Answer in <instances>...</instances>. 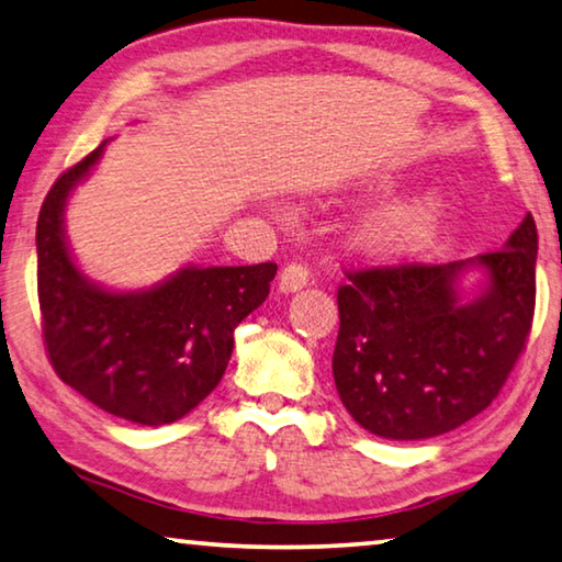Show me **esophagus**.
I'll return each instance as SVG.
<instances>
[{
	"mask_svg": "<svg viewBox=\"0 0 562 562\" xmlns=\"http://www.w3.org/2000/svg\"><path fill=\"white\" fill-rule=\"evenodd\" d=\"M310 282V270L300 262H290L280 274V290L282 292H297Z\"/></svg>",
	"mask_w": 562,
	"mask_h": 562,
	"instance_id": "1",
	"label": "esophagus"
}]
</instances>
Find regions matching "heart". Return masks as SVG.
<instances>
[{"mask_svg": "<svg viewBox=\"0 0 562 562\" xmlns=\"http://www.w3.org/2000/svg\"><path fill=\"white\" fill-rule=\"evenodd\" d=\"M440 217L442 202L435 194L390 204L364 222L360 229V245L382 260L415 255L425 245H430L440 227Z\"/></svg>", "mask_w": 562, "mask_h": 562, "instance_id": "1", "label": "heart"}]
</instances>
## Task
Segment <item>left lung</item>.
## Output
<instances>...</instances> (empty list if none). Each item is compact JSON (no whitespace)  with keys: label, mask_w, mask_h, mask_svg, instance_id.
<instances>
[{"label":"left lung","mask_w":562,"mask_h":562,"mask_svg":"<svg viewBox=\"0 0 562 562\" xmlns=\"http://www.w3.org/2000/svg\"><path fill=\"white\" fill-rule=\"evenodd\" d=\"M538 229L528 212L503 249L448 265L347 270L337 290L335 387L364 430L390 440L450 432L493 403L528 342L536 315ZM470 263L484 292L460 303Z\"/></svg>","instance_id":"1"}]
</instances>
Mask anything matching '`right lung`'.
I'll list each match as a JSON object with an SVG mask.
<instances>
[{
    "label": "right lung",
    "instance_id": "obj_1",
    "mask_svg": "<svg viewBox=\"0 0 562 562\" xmlns=\"http://www.w3.org/2000/svg\"><path fill=\"white\" fill-rule=\"evenodd\" d=\"M57 177L37 220V295L44 350L61 382L104 413L167 425L198 407L233 355L235 327L270 295L278 265L182 267L142 292L89 282L69 255L65 204L104 153Z\"/></svg>",
    "mask_w": 562,
    "mask_h": 562
}]
</instances>
